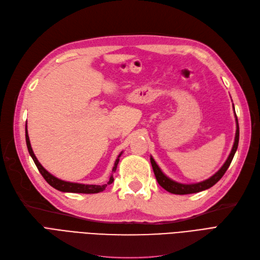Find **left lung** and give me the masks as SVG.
I'll return each mask as SVG.
<instances>
[{"mask_svg": "<svg viewBox=\"0 0 260 260\" xmlns=\"http://www.w3.org/2000/svg\"><path fill=\"white\" fill-rule=\"evenodd\" d=\"M235 109V107H234ZM235 117H236V122H237V131H236V137H235V142H234V146L232 149V152H230V154L228 156V158L226 159V161L224 162V165L222 166L216 174H214L212 177L203 181V182H199V183H194V184H182V183H178V182L174 181L169 179L166 175H164V172L160 170V168L158 167V165L155 162V160L153 159V157H150L151 160V165L153 168V171H154V175L155 178L158 182V184L162 187L165 188L167 191L171 194H177V195H186V194H193V193H199L201 190H205L208 189L210 187H212L215 183L222 179V177L224 176V174L226 172V170L228 169L230 162H232L234 156H235V153L238 149V143H239V123H238V118H237V114L235 112Z\"/></svg>", "mask_w": 260, "mask_h": 260, "instance_id": "left-lung-1", "label": "left lung"}]
</instances>
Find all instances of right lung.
Listing matches in <instances>:
<instances>
[{"instance_id": "1", "label": "right lung", "mask_w": 260, "mask_h": 260, "mask_svg": "<svg viewBox=\"0 0 260 260\" xmlns=\"http://www.w3.org/2000/svg\"><path fill=\"white\" fill-rule=\"evenodd\" d=\"M25 141H26V147L28 150V153H30V155L32 156L35 165L38 169V171L41 172V175L44 177V179L49 183L52 187H54L57 190H61V191H65V193H81V194H95V193H100V191H103L107 184H111L113 182V177L111 176L109 181L107 182V184H104V185H93V184H80V183H73V182H67V181H63L55 178L54 176H52L50 172H48L42 165L41 162L37 160L34 152L32 150L31 147V143H30V139H28V135H27V129L25 128ZM122 154V152L119 154L118 158L115 159L114 161V166L112 168V171L114 172L117 170L118 164H119V160H120V156Z\"/></svg>"}]
</instances>
